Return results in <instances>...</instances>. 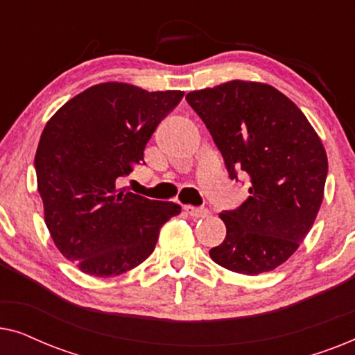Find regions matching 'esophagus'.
Masks as SVG:
<instances>
[{"instance_id": "esophagus-1", "label": "esophagus", "mask_w": 355, "mask_h": 355, "mask_svg": "<svg viewBox=\"0 0 355 355\" xmlns=\"http://www.w3.org/2000/svg\"><path fill=\"white\" fill-rule=\"evenodd\" d=\"M184 210H186L192 218H205V216L210 215V211H208L207 208H203V207L197 208V207L186 205V207H184Z\"/></svg>"}]
</instances>
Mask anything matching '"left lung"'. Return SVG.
I'll use <instances>...</instances> for the list:
<instances>
[{"mask_svg": "<svg viewBox=\"0 0 355 355\" xmlns=\"http://www.w3.org/2000/svg\"><path fill=\"white\" fill-rule=\"evenodd\" d=\"M210 130L231 179H250L249 198L220 218L226 239L215 263L260 275L284 263L309 234L323 200L328 159L302 111L275 87L231 80L186 95Z\"/></svg>", "mask_w": 355, "mask_h": 355, "instance_id": "left-lung-1", "label": "left lung"}]
</instances>
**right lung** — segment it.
<instances>
[{
  "label": "right lung",
  "instance_id": "add662e5",
  "mask_svg": "<svg viewBox=\"0 0 355 355\" xmlns=\"http://www.w3.org/2000/svg\"><path fill=\"white\" fill-rule=\"evenodd\" d=\"M182 96L106 82L46 123L33 162L45 223L84 273L108 278L135 268L153 252L159 227L181 213L178 203L118 191V181L144 163L145 145Z\"/></svg>",
  "mask_w": 355,
  "mask_h": 355
}]
</instances>
